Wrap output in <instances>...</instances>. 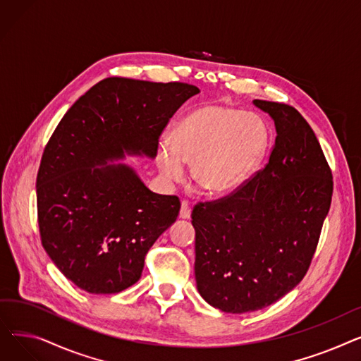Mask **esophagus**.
<instances>
[{
  "mask_svg": "<svg viewBox=\"0 0 361 361\" xmlns=\"http://www.w3.org/2000/svg\"><path fill=\"white\" fill-rule=\"evenodd\" d=\"M190 215H192L190 206H188V203L185 200H183L181 207H180V218L181 219H190Z\"/></svg>",
  "mask_w": 361,
  "mask_h": 361,
  "instance_id": "34e87169",
  "label": "esophagus"
}]
</instances>
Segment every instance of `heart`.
I'll list each match as a JSON object with an SVG mask.
<instances>
[{
    "label": "heart",
    "mask_w": 361,
    "mask_h": 361,
    "mask_svg": "<svg viewBox=\"0 0 361 361\" xmlns=\"http://www.w3.org/2000/svg\"><path fill=\"white\" fill-rule=\"evenodd\" d=\"M269 145V130L256 114L225 105H204L180 120L171 143L159 142L157 164L168 183L184 180V164L211 196L234 192L249 180Z\"/></svg>",
    "instance_id": "1"
}]
</instances>
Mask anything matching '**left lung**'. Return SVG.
I'll return each instance as SVG.
<instances>
[{"label":"left lung","instance_id":"8db88e82","mask_svg":"<svg viewBox=\"0 0 361 361\" xmlns=\"http://www.w3.org/2000/svg\"><path fill=\"white\" fill-rule=\"evenodd\" d=\"M276 137L269 162L192 212L197 291L226 313L256 312L305 278L332 200V173L309 123L286 104L255 99Z\"/></svg>","mask_w":361,"mask_h":361}]
</instances>
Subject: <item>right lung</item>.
<instances>
[{"label": "right lung", "instance_id": "obj_1", "mask_svg": "<svg viewBox=\"0 0 361 361\" xmlns=\"http://www.w3.org/2000/svg\"><path fill=\"white\" fill-rule=\"evenodd\" d=\"M200 90L187 83L108 78L73 104L44 150L36 178L45 252L90 294L136 283L145 256L180 212L177 196L150 192L126 164L157 157L176 111Z\"/></svg>", "mask_w": 361, "mask_h": 361}]
</instances>
